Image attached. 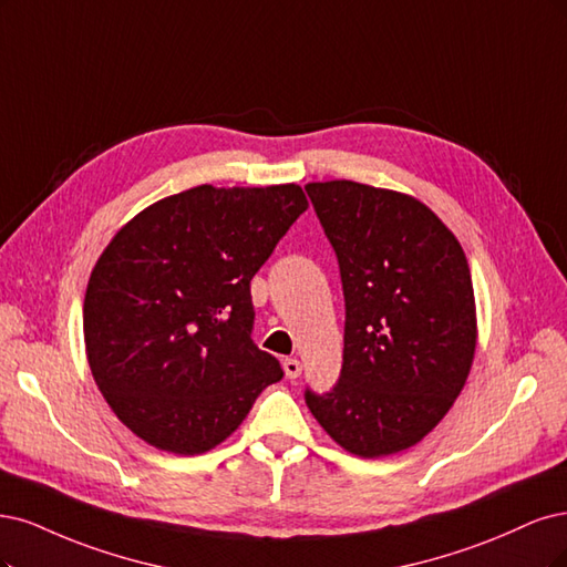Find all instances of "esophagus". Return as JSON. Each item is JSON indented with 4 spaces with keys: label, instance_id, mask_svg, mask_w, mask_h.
Masks as SVG:
<instances>
[{
    "label": "esophagus",
    "instance_id": "1",
    "mask_svg": "<svg viewBox=\"0 0 567 567\" xmlns=\"http://www.w3.org/2000/svg\"><path fill=\"white\" fill-rule=\"evenodd\" d=\"M282 368H285V374H287V379H297V377L301 374V362H299L297 358H285Z\"/></svg>",
    "mask_w": 567,
    "mask_h": 567
}]
</instances>
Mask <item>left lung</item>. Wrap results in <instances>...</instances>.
I'll return each mask as SVG.
<instances>
[{"label": "left lung", "mask_w": 567, "mask_h": 567, "mask_svg": "<svg viewBox=\"0 0 567 567\" xmlns=\"http://www.w3.org/2000/svg\"><path fill=\"white\" fill-rule=\"evenodd\" d=\"M343 287V362L318 424L364 460L416 445L462 393L476 353L468 261L419 199L355 181L308 184Z\"/></svg>", "instance_id": "left-lung-1"}]
</instances>
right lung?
Listing matches in <instances>:
<instances>
[{
    "label": "right lung",
    "instance_id": "obj_1",
    "mask_svg": "<svg viewBox=\"0 0 567 567\" xmlns=\"http://www.w3.org/2000/svg\"><path fill=\"white\" fill-rule=\"evenodd\" d=\"M308 209L297 184L197 186L136 214L84 297L91 374L120 422L174 454H203L282 379L251 341L249 282Z\"/></svg>",
    "mask_w": 567,
    "mask_h": 567
}]
</instances>
